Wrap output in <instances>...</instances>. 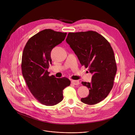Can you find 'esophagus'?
Masks as SVG:
<instances>
[{
	"label": "esophagus",
	"mask_w": 135,
	"mask_h": 135,
	"mask_svg": "<svg viewBox=\"0 0 135 135\" xmlns=\"http://www.w3.org/2000/svg\"><path fill=\"white\" fill-rule=\"evenodd\" d=\"M71 83H72V84H73V85H78L80 84V82H79V81H78V80H71Z\"/></svg>",
	"instance_id": "obj_1"
}]
</instances>
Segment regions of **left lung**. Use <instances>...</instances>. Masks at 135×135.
<instances>
[{
    "label": "left lung",
    "instance_id": "1",
    "mask_svg": "<svg viewBox=\"0 0 135 135\" xmlns=\"http://www.w3.org/2000/svg\"><path fill=\"white\" fill-rule=\"evenodd\" d=\"M66 41L77 56L81 66L93 74L91 82L82 81L89 95L82 98L84 103L93 105L106 98L114 85L117 67L114 51L108 40L95 31L70 32Z\"/></svg>",
    "mask_w": 135,
    "mask_h": 135
}]
</instances>
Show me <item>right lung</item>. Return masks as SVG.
<instances>
[{"instance_id":"1","label":"right lung","mask_w":135,"mask_h":135,"mask_svg":"<svg viewBox=\"0 0 135 135\" xmlns=\"http://www.w3.org/2000/svg\"><path fill=\"white\" fill-rule=\"evenodd\" d=\"M67 33L45 29L32 37L24 47L22 75L31 94L40 103L51 106L63 100V90L70 84L66 77L56 78L47 71L52 49L65 40Z\"/></svg>"}]
</instances>
